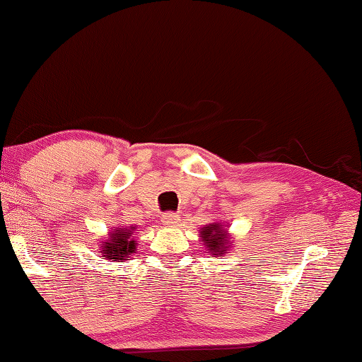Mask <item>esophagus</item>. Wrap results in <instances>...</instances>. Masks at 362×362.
I'll return each instance as SVG.
<instances>
[{"mask_svg": "<svg viewBox=\"0 0 362 362\" xmlns=\"http://www.w3.org/2000/svg\"><path fill=\"white\" fill-rule=\"evenodd\" d=\"M161 218H163V223L166 227H175L176 223H180V216H176V214L173 212H165Z\"/></svg>", "mask_w": 362, "mask_h": 362, "instance_id": "34e87169", "label": "esophagus"}]
</instances>
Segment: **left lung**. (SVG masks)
Masks as SVG:
<instances>
[{
	"instance_id": "1",
	"label": "left lung",
	"mask_w": 362,
	"mask_h": 362,
	"mask_svg": "<svg viewBox=\"0 0 362 362\" xmlns=\"http://www.w3.org/2000/svg\"><path fill=\"white\" fill-rule=\"evenodd\" d=\"M199 237H201L206 251L211 256H222L228 253L232 248V235L228 233V225L223 222H214L199 230Z\"/></svg>"
}]
</instances>
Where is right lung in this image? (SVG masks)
Returning a JSON list of instances; mask_svg holds the SVG:
<instances>
[{"label":"right lung","mask_w":362,"mask_h":362,"mask_svg":"<svg viewBox=\"0 0 362 362\" xmlns=\"http://www.w3.org/2000/svg\"><path fill=\"white\" fill-rule=\"evenodd\" d=\"M135 235V227H117L111 228L107 232V237L101 238L99 242V248H101L103 259L109 261H119L124 263L125 259L130 258V255H134L137 251V238Z\"/></svg>","instance_id":"add662e5"}]
</instances>
